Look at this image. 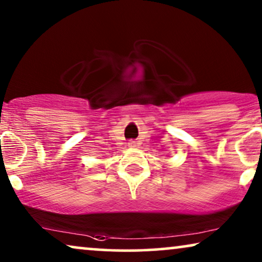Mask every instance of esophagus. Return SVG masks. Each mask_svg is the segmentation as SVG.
<instances>
[{
    "label": "esophagus",
    "mask_w": 262,
    "mask_h": 262,
    "mask_svg": "<svg viewBox=\"0 0 262 262\" xmlns=\"http://www.w3.org/2000/svg\"><path fill=\"white\" fill-rule=\"evenodd\" d=\"M127 145H128V148H135V146L137 145V143H136L135 141H130L127 143Z\"/></svg>",
    "instance_id": "1"
}]
</instances>
